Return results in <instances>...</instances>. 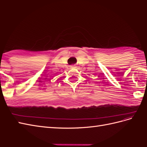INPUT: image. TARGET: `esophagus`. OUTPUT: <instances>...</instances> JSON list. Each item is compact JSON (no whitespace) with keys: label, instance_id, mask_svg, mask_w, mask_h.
<instances>
[{"label":"esophagus","instance_id":"obj_1","mask_svg":"<svg viewBox=\"0 0 147 147\" xmlns=\"http://www.w3.org/2000/svg\"><path fill=\"white\" fill-rule=\"evenodd\" d=\"M75 67V65H73V66H72V67H74H74Z\"/></svg>","mask_w":147,"mask_h":147}]
</instances>
